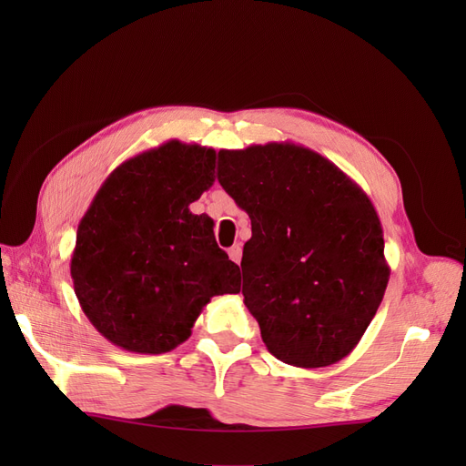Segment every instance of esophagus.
<instances>
[{
	"instance_id": "34e87169",
	"label": "esophagus",
	"mask_w": 466,
	"mask_h": 466,
	"mask_svg": "<svg viewBox=\"0 0 466 466\" xmlns=\"http://www.w3.org/2000/svg\"><path fill=\"white\" fill-rule=\"evenodd\" d=\"M241 257H243L241 245H233V247L229 248V258H231L235 264H238V262H241Z\"/></svg>"
}]
</instances>
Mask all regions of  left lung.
Wrapping results in <instances>:
<instances>
[{
  "instance_id": "left-lung-1",
  "label": "left lung",
  "mask_w": 466,
  "mask_h": 466,
  "mask_svg": "<svg viewBox=\"0 0 466 466\" xmlns=\"http://www.w3.org/2000/svg\"><path fill=\"white\" fill-rule=\"evenodd\" d=\"M218 180L250 218L243 295L268 351L305 370L346 358L390 276L370 196L332 161L291 142L221 149Z\"/></svg>"
}]
</instances>
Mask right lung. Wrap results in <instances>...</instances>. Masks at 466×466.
Instances as JSON below:
<instances>
[{
    "instance_id": "right-lung-1",
    "label": "right lung",
    "mask_w": 466,
    "mask_h": 466,
    "mask_svg": "<svg viewBox=\"0 0 466 466\" xmlns=\"http://www.w3.org/2000/svg\"><path fill=\"white\" fill-rule=\"evenodd\" d=\"M216 149L168 139L108 175L81 218L72 255L83 313L108 342L165 354L214 295L241 291L214 219L188 206L216 182Z\"/></svg>"
}]
</instances>
